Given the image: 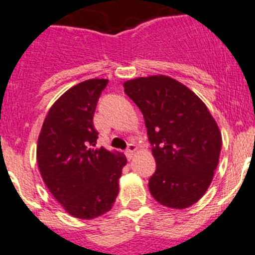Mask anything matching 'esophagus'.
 Segmentation results:
<instances>
[{
	"mask_svg": "<svg viewBox=\"0 0 255 255\" xmlns=\"http://www.w3.org/2000/svg\"><path fill=\"white\" fill-rule=\"evenodd\" d=\"M135 149H137V146H135V144H133V143L128 144L127 149H126V156H127L128 160H130V158H132L133 154H134V152H135Z\"/></svg>",
	"mask_w": 255,
	"mask_h": 255,
	"instance_id": "34e87169",
	"label": "esophagus"
}]
</instances>
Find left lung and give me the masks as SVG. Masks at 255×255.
<instances>
[{"label": "left lung", "instance_id": "1", "mask_svg": "<svg viewBox=\"0 0 255 255\" xmlns=\"http://www.w3.org/2000/svg\"><path fill=\"white\" fill-rule=\"evenodd\" d=\"M123 87L143 114L156 160L149 192L167 208L194 205L210 186L221 149V133L208 107L165 75L137 78Z\"/></svg>", "mask_w": 255, "mask_h": 255}]
</instances>
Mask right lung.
<instances>
[{"label":"right lung","instance_id":"right-lung-1","mask_svg":"<svg viewBox=\"0 0 255 255\" xmlns=\"http://www.w3.org/2000/svg\"><path fill=\"white\" fill-rule=\"evenodd\" d=\"M107 79H89L66 90L52 104L36 148L45 185L66 213L94 219L113 206L127 158L120 152L97 148L93 125L97 103Z\"/></svg>","mask_w":255,"mask_h":255}]
</instances>
